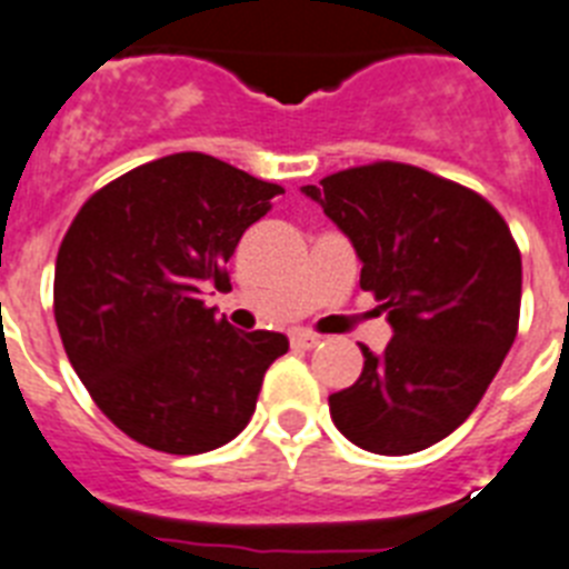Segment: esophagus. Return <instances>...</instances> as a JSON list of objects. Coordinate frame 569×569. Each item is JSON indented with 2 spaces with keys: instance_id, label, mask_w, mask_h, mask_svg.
Segmentation results:
<instances>
[{
  "instance_id": "1",
  "label": "esophagus",
  "mask_w": 569,
  "mask_h": 569,
  "mask_svg": "<svg viewBox=\"0 0 569 569\" xmlns=\"http://www.w3.org/2000/svg\"><path fill=\"white\" fill-rule=\"evenodd\" d=\"M292 347L295 350H312V347H318L321 343V338L315 336V332H303V329H298V332H292Z\"/></svg>"
}]
</instances>
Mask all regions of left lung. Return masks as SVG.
<instances>
[{"label": "left lung", "instance_id": "left-lung-1", "mask_svg": "<svg viewBox=\"0 0 569 569\" xmlns=\"http://www.w3.org/2000/svg\"><path fill=\"white\" fill-rule=\"evenodd\" d=\"M350 237L361 289L393 338L329 396L343 437L402 457L460 428L518 336L520 251L475 190L399 161L350 167L300 188Z\"/></svg>", "mask_w": 569, "mask_h": 569}]
</instances>
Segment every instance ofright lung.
<instances>
[{"mask_svg": "<svg viewBox=\"0 0 569 569\" xmlns=\"http://www.w3.org/2000/svg\"><path fill=\"white\" fill-rule=\"evenodd\" d=\"M277 193L213 156L176 152L109 181L66 231L54 269L66 356L141 446L204 455L231 442L289 350L280 332H240L202 300L226 289V262Z\"/></svg>", "mask_w": 569, "mask_h": 569, "instance_id": "obj_1", "label": "right lung"}]
</instances>
